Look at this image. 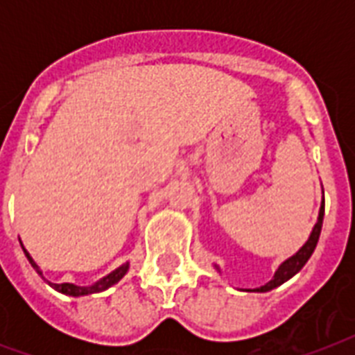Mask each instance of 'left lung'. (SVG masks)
Wrapping results in <instances>:
<instances>
[{
    "label": "left lung",
    "mask_w": 355,
    "mask_h": 355,
    "mask_svg": "<svg viewBox=\"0 0 355 355\" xmlns=\"http://www.w3.org/2000/svg\"><path fill=\"white\" fill-rule=\"evenodd\" d=\"M322 219H324V189H322V202H320L319 217H317V223H315L313 230H311V234H309L308 241L304 243L302 247L298 248L291 258H287L286 261H282V263L278 265V269L275 270V276H272L265 286H259L256 287V289H245V291L267 293L270 291V289H275V287L282 286L284 282H287L289 278H293V276L297 275L298 270L302 269L304 265H306V261L311 258V254H313L315 247H317V241H319V236H320V228H322ZM216 269L221 272L219 265H216Z\"/></svg>",
    "instance_id": "left-lung-1"
}]
</instances>
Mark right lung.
<instances>
[{
    "label": "right lung",
    "instance_id": "add662e5",
    "mask_svg": "<svg viewBox=\"0 0 355 355\" xmlns=\"http://www.w3.org/2000/svg\"><path fill=\"white\" fill-rule=\"evenodd\" d=\"M21 248H24V245H21ZM24 252H25V256H27V259H29V263L33 265V269H35L36 272L42 276V278H44L40 267L36 265L35 259L31 258V254L27 252L25 248H24ZM127 270H128V263H123L121 267H118L116 270H112L110 275H107L105 278H101V280H97L96 284H92V286H75V284H68V282H66V284H53V282L46 280V278H44V280H46L47 284H49V286L55 289V291L62 293V295H68V297H85V295H94V293L107 291L108 287H112L114 284H118L123 276L127 275Z\"/></svg>",
    "mask_w": 355,
    "mask_h": 355
}]
</instances>
